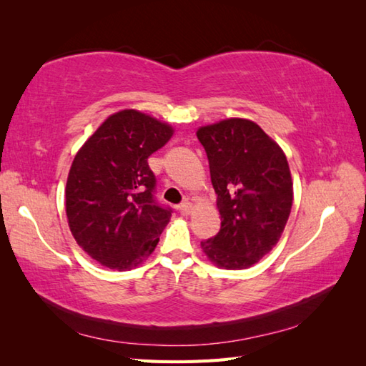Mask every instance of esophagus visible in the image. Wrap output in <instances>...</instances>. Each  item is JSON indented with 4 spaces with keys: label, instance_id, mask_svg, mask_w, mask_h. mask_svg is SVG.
<instances>
[{
    "label": "esophagus",
    "instance_id": "esophagus-1",
    "mask_svg": "<svg viewBox=\"0 0 366 366\" xmlns=\"http://www.w3.org/2000/svg\"><path fill=\"white\" fill-rule=\"evenodd\" d=\"M193 207H195V206H193L192 203H189V201H187V203H182L177 209H179V212H181L182 215H190L193 212Z\"/></svg>",
    "mask_w": 366,
    "mask_h": 366
}]
</instances>
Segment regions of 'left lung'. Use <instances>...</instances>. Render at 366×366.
<instances>
[{
    "label": "left lung",
    "mask_w": 366,
    "mask_h": 366,
    "mask_svg": "<svg viewBox=\"0 0 366 366\" xmlns=\"http://www.w3.org/2000/svg\"><path fill=\"white\" fill-rule=\"evenodd\" d=\"M217 193L222 228L201 242L217 267H252L277 245L292 206L286 155L258 124L228 118L197 130Z\"/></svg>",
    "instance_id": "left-lung-1"
}]
</instances>
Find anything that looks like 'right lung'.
Wrapping results in <instances>:
<instances>
[{
  "instance_id": "right-lung-1",
  "label": "right lung",
  "mask_w": 366,
  "mask_h": 366,
  "mask_svg": "<svg viewBox=\"0 0 366 366\" xmlns=\"http://www.w3.org/2000/svg\"><path fill=\"white\" fill-rule=\"evenodd\" d=\"M174 129L138 110L100 124L76 152L66 184V215L76 244L100 266L130 270L159 244L171 209L155 203L147 159Z\"/></svg>"
}]
</instances>
